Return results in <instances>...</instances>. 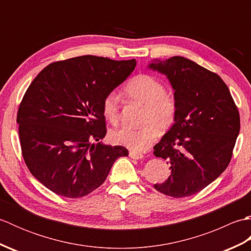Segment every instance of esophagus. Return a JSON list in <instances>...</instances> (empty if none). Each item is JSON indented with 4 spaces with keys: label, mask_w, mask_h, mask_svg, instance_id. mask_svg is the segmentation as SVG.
I'll list each match as a JSON object with an SVG mask.
<instances>
[{
    "label": "esophagus",
    "mask_w": 251,
    "mask_h": 251,
    "mask_svg": "<svg viewBox=\"0 0 251 251\" xmlns=\"http://www.w3.org/2000/svg\"><path fill=\"white\" fill-rule=\"evenodd\" d=\"M129 157L132 158V159H140V158L143 157V155L141 153H136V152L130 151L129 152Z\"/></svg>",
    "instance_id": "1"
}]
</instances>
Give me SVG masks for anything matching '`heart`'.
<instances>
[{
  "instance_id": "obj_1",
  "label": "heart",
  "mask_w": 251,
  "mask_h": 251,
  "mask_svg": "<svg viewBox=\"0 0 251 251\" xmlns=\"http://www.w3.org/2000/svg\"><path fill=\"white\" fill-rule=\"evenodd\" d=\"M126 98L142 106L138 128L121 127L110 132L111 141L134 152H143L152 145L157 135H163L174 126L178 113L175 96L166 92L163 82L153 75L140 73L127 83ZM102 113L106 121L116 124L120 121L119 97L108 94L102 101Z\"/></svg>"
}]
</instances>
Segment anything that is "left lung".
Wrapping results in <instances>:
<instances>
[{"label": "left lung", "mask_w": 251, "mask_h": 251, "mask_svg": "<svg viewBox=\"0 0 251 251\" xmlns=\"http://www.w3.org/2000/svg\"><path fill=\"white\" fill-rule=\"evenodd\" d=\"M149 68L167 76L178 103L174 126L153 152L172 174L154 188L173 197L199 193L230 164L241 128L237 106L218 74L184 57L154 60Z\"/></svg>", "instance_id": "left-lung-1"}]
</instances>
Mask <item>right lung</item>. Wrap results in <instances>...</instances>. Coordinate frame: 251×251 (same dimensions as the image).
Returning a JSON list of instances; mask_svg holds the SVG:
<instances>
[{"instance_id": "right-lung-1", "label": "right lung", "mask_w": 251, "mask_h": 251, "mask_svg": "<svg viewBox=\"0 0 251 251\" xmlns=\"http://www.w3.org/2000/svg\"><path fill=\"white\" fill-rule=\"evenodd\" d=\"M136 63L79 56L50 63L32 81L17 113L19 139L26 167L47 189L69 199L87 195L128 155L124 147L100 142L106 134L102 101Z\"/></svg>"}]
</instances>
